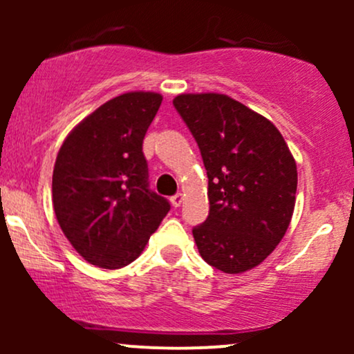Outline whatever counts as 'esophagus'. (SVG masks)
<instances>
[{
	"instance_id": "34e87169",
	"label": "esophagus",
	"mask_w": 354,
	"mask_h": 354,
	"mask_svg": "<svg viewBox=\"0 0 354 354\" xmlns=\"http://www.w3.org/2000/svg\"><path fill=\"white\" fill-rule=\"evenodd\" d=\"M183 200H185L183 193H176V194H174V196H171V200H169V201H171V205L174 206V208H180Z\"/></svg>"
}]
</instances>
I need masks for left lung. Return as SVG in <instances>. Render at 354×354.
Wrapping results in <instances>:
<instances>
[{
	"label": "left lung",
	"instance_id": "8db88e82",
	"mask_svg": "<svg viewBox=\"0 0 354 354\" xmlns=\"http://www.w3.org/2000/svg\"><path fill=\"white\" fill-rule=\"evenodd\" d=\"M208 174L209 214L193 228L201 258L223 273L258 266L293 216L298 171L276 126L218 93L173 100Z\"/></svg>",
	"mask_w": 354,
	"mask_h": 354
}]
</instances>
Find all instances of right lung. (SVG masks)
<instances>
[{
	"mask_svg": "<svg viewBox=\"0 0 354 354\" xmlns=\"http://www.w3.org/2000/svg\"><path fill=\"white\" fill-rule=\"evenodd\" d=\"M158 93L116 96L84 118L59 148L53 206L64 236L91 265L135 261L171 206L149 189L143 140L161 106Z\"/></svg>",
	"mask_w": 354,
	"mask_h": 354,
	"instance_id": "1",
	"label": "right lung"
}]
</instances>
